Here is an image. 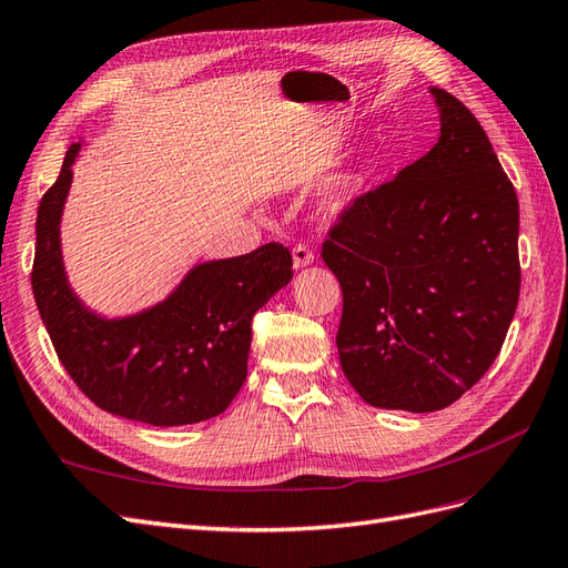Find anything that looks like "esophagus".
<instances>
[{
  "mask_svg": "<svg viewBox=\"0 0 568 568\" xmlns=\"http://www.w3.org/2000/svg\"><path fill=\"white\" fill-rule=\"evenodd\" d=\"M291 255H294V267L301 270V267H307L313 261H315V253L307 248L305 244H298L294 246V251H291Z\"/></svg>",
  "mask_w": 568,
  "mask_h": 568,
  "instance_id": "1",
  "label": "esophagus"
}]
</instances>
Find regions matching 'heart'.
Returning <instances> with one entry per match:
<instances>
[{
    "label": "heart",
    "instance_id": "obj_1",
    "mask_svg": "<svg viewBox=\"0 0 568 568\" xmlns=\"http://www.w3.org/2000/svg\"><path fill=\"white\" fill-rule=\"evenodd\" d=\"M355 194H357V182L355 180H348V182H343L336 192L326 199V203H324V209H326V213L329 215H338L341 211H346L348 205H351V201L355 199Z\"/></svg>",
    "mask_w": 568,
    "mask_h": 568
}]
</instances>
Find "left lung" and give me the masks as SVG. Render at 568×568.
I'll list each match as a JSON object with an SVG mask.
<instances>
[{
    "label": "left lung",
    "mask_w": 568,
    "mask_h": 568,
    "mask_svg": "<svg viewBox=\"0 0 568 568\" xmlns=\"http://www.w3.org/2000/svg\"><path fill=\"white\" fill-rule=\"evenodd\" d=\"M436 146L353 199L322 244L343 291V374L374 407L436 412L500 353L519 303V199L488 134L432 88Z\"/></svg>",
    "instance_id": "8db88e82"
}]
</instances>
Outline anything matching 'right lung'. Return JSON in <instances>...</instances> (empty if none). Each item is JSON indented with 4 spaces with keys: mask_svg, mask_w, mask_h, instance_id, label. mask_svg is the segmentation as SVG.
Returning <instances> with one entry per match:
<instances>
[{
    "mask_svg": "<svg viewBox=\"0 0 568 568\" xmlns=\"http://www.w3.org/2000/svg\"><path fill=\"white\" fill-rule=\"evenodd\" d=\"M80 142L38 209L32 294L65 372L111 415L151 426H184L222 415L248 367L251 320L294 277L291 253L265 244L246 255L192 267L146 311L106 320L73 294L61 257V213Z\"/></svg>",
    "mask_w": 568,
    "mask_h": 568,
    "instance_id": "add662e5",
    "label": "right lung"
}]
</instances>
